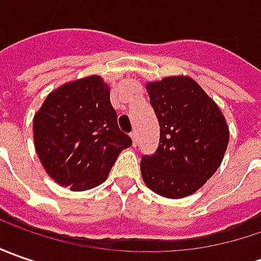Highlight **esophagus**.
I'll use <instances>...</instances> for the list:
<instances>
[{"label":"esophagus","instance_id":"esophagus-1","mask_svg":"<svg viewBox=\"0 0 261 261\" xmlns=\"http://www.w3.org/2000/svg\"><path fill=\"white\" fill-rule=\"evenodd\" d=\"M130 138H132V142H134V145H136V144H138V132H136V130H134V132L130 134Z\"/></svg>","mask_w":261,"mask_h":261}]
</instances>
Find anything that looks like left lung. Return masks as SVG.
<instances>
[{"instance_id": "obj_1", "label": "left lung", "mask_w": 261, "mask_h": 261, "mask_svg": "<svg viewBox=\"0 0 261 261\" xmlns=\"http://www.w3.org/2000/svg\"><path fill=\"white\" fill-rule=\"evenodd\" d=\"M146 90L160 123V144L152 155L141 158L144 181L156 195L186 197L221 166L229 139L225 117L189 76H168Z\"/></svg>"}]
</instances>
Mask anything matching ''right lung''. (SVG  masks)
<instances>
[{"label": "right lung", "instance_id": "add662e5", "mask_svg": "<svg viewBox=\"0 0 261 261\" xmlns=\"http://www.w3.org/2000/svg\"><path fill=\"white\" fill-rule=\"evenodd\" d=\"M33 136L47 174L75 192L103 183L120 151L132 145L117 126L110 88L97 75L47 95L35 116Z\"/></svg>", "mask_w": 261, "mask_h": 261}]
</instances>
